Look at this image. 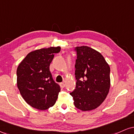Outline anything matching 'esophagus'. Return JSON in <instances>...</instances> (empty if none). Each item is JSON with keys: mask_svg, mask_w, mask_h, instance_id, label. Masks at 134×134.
I'll return each instance as SVG.
<instances>
[{"mask_svg": "<svg viewBox=\"0 0 134 134\" xmlns=\"http://www.w3.org/2000/svg\"><path fill=\"white\" fill-rule=\"evenodd\" d=\"M60 86L61 88H64L65 87V84L64 82H60Z\"/></svg>", "mask_w": 134, "mask_h": 134, "instance_id": "esophagus-1", "label": "esophagus"}]
</instances>
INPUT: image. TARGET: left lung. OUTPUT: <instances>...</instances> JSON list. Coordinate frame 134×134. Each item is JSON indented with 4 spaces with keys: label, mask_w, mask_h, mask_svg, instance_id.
<instances>
[{
    "label": "left lung",
    "mask_w": 134,
    "mask_h": 134,
    "mask_svg": "<svg viewBox=\"0 0 134 134\" xmlns=\"http://www.w3.org/2000/svg\"><path fill=\"white\" fill-rule=\"evenodd\" d=\"M76 89L70 94L75 107L83 111L98 108L110 88V67L99 52L87 46L76 48Z\"/></svg>",
    "instance_id": "obj_1"
}]
</instances>
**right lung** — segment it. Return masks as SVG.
Listing matches in <instances>:
<instances>
[{
	"instance_id": "obj_1",
	"label": "right lung",
	"mask_w": 134,
	"mask_h": 134,
	"mask_svg": "<svg viewBox=\"0 0 134 134\" xmlns=\"http://www.w3.org/2000/svg\"><path fill=\"white\" fill-rule=\"evenodd\" d=\"M60 47L30 52L17 69V86L24 101L34 108L45 110L54 105L60 88L54 82L50 65Z\"/></svg>"
}]
</instances>
